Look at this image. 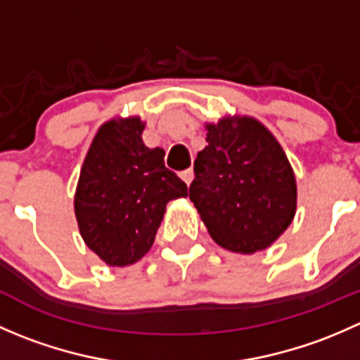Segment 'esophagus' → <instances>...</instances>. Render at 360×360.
<instances>
[{
	"instance_id": "esophagus-1",
	"label": "esophagus",
	"mask_w": 360,
	"mask_h": 360,
	"mask_svg": "<svg viewBox=\"0 0 360 360\" xmlns=\"http://www.w3.org/2000/svg\"><path fill=\"white\" fill-rule=\"evenodd\" d=\"M181 179H183L184 183L190 186L191 181H193V169H188V170H184V172H181Z\"/></svg>"
}]
</instances>
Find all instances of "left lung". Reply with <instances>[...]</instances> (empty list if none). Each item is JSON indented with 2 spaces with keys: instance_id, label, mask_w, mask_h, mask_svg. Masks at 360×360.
Wrapping results in <instances>:
<instances>
[{
  "instance_id": "8db88e82",
  "label": "left lung",
  "mask_w": 360,
  "mask_h": 360,
  "mask_svg": "<svg viewBox=\"0 0 360 360\" xmlns=\"http://www.w3.org/2000/svg\"><path fill=\"white\" fill-rule=\"evenodd\" d=\"M205 130L209 144L193 163L190 200L223 249H268L296 214V177L288 155L252 116H223L205 123Z\"/></svg>"
}]
</instances>
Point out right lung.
<instances>
[{
	"mask_svg": "<svg viewBox=\"0 0 360 360\" xmlns=\"http://www.w3.org/2000/svg\"><path fill=\"white\" fill-rule=\"evenodd\" d=\"M141 116L111 118L97 129L75 193L83 242L108 266L137 263L155 242L170 200L188 186L165 167V151L143 143Z\"/></svg>",
	"mask_w": 360,
	"mask_h": 360,
	"instance_id": "obj_1",
	"label": "right lung"
}]
</instances>
